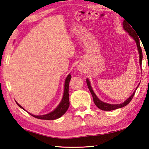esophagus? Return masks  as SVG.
<instances>
[{
    "label": "esophagus",
    "instance_id": "1",
    "mask_svg": "<svg viewBox=\"0 0 149 149\" xmlns=\"http://www.w3.org/2000/svg\"><path fill=\"white\" fill-rule=\"evenodd\" d=\"M78 69H79V70H80V71H82V68L81 67V66H79V67H78Z\"/></svg>",
    "mask_w": 149,
    "mask_h": 149
}]
</instances>
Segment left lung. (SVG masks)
<instances>
[{"label": "left lung", "instance_id": "8db88e82", "mask_svg": "<svg viewBox=\"0 0 149 149\" xmlns=\"http://www.w3.org/2000/svg\"><path fill=\"white\" fill-rule=\"evenodd\" d=\"M123 29H124L126 31L129 33V34L133 37V39H135L136 43H137L138 51H139V62H140L139 63H140V65H141V64H142V59H143V53H142V49H141V47L140 46V43H139V39L137 35L135 33L134 30L133 29V28L132 29V27H131V25L130 26V24L127 23V22H126L124 20V21H123ZM86 81H87L88 88H89L90 92L92 95V97H93L94 103L98 108H100V109L102 110L110 111V110H116V109H118V108H120L124 107L125 106L127 105L130 102V101L132 100L133 96H134L135 93V91L134 93H133V94L131 95V97L128 98V99L126 100L124 102L122 103V104H108V103H105V102L101 101V100L98 99V97H97V96H96V95L95 94V93L93 92V91L92 89V87L90 85V82H89V79H87ZM137 89H136V90H137Z\"/></svg>", "mask_w": 149, "mask_h": 149}]
</instances>
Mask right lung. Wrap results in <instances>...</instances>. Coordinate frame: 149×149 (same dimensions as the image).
<instances>
[{
	"instance_id": "obj_1",
	"label": "right lung",
	"mask_w": 149,
	"mask_h": 149,
	"mask_svg": "<svg viewBox=\"0 0 149 149\" xmlns=\"http://www.w3.org/2000/svg\"><path fill=\"white\" fill-rule=\"evenodd\" d=\"M71 78H72L71 75L69 74L66 77V79H65V85H64V95H63L62 101L60 102V104L58 106V107L54 111H52V112L49 113V114L42 115V116H35V115H33L31 114H29H29L30 115H31L32 116H33L36 118H38V119L47 120L58 119V118L61 117L63 114H64L65 112L67 111V110L68 109L69 105H70L68 91H69V83H70V79H71ZM17 104L18 105L20 108H22V109H24V108H22L19 104H17Z\"/></svg>"
}]
</instances>
